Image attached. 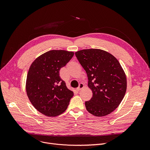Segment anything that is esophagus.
Instances as JSON below:
<instances>
[{
	"mask_svg": "<svg viewBox=\"0 0 150 150\" xmlns=\"http://www.w3.org/2000/svg\"><path fill=\"white\" fill-rule=\"evenodd\" d=\"M83 87H84V84H83V83H80V84H79V86H78V87L77 88L76 90L79 91H80L82 88H83Z\"/></svg>",
	"mask_w": 150,
	"mask_h": 150,
	"instance_id": "esophagus-1",
	"label": "esophagus"
}]
</instances>
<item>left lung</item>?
<instances>
[{
	"instance_id": "left-lung-1",
	"label": "left lung",
	"mask_w": 150,
	"mask_h": 150,
	"mask_svg": "<svg viewBox=\"0 0 150 150\" xmlns=\"http://www.w3.org/2000/svg\"><path fill=\"white\" fill-rule=\"evenodd\" d=\"M75 56L88 77L93 96L85 102L87 111L97 117L111 113L119 106L127 91V78L118 60L100 49L78 51Z\"/></svg>"
}]
</instances>
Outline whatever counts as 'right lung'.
<instances>
[{
  "label": "right lung",
  "mask_w": 150,
  "mask_h": 150,
  "mask_svg": "<svg viewBox=\"0 0 150 150\" xmlns=\"http://www.w3.org/2000/svg\"><path fill=\"white\" fill-rule=\"evenodd\" d=\"M74 54L72 52L50 50L36 58L29 69L26 82L28 97L45 115L54 117L64 112L74 96L59 76L60 69Z\"/></svg>",
  "instance_id": "right-lung-1"
}]
</instances>
